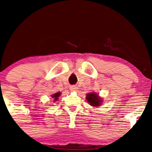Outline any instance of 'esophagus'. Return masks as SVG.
<instances>
[{"label": "esophagus", "mask_w": 152, "mask_h": 152, "mask_svg": "<svg viewBox=\"0 0 152 152\" xmlns=\"http://www.w3.org/2000/svg\"><path fill=\"white\" fill-rule=\"evenodd\" d=\"M70 88L72 91H78V87L76 86H71Z\"/></svg>", "instance_id": "obj_1"}]
</instances>
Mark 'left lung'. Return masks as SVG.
<instances>
[{
	"mask_svg": "<svg viewBox=\"0 0 152 152\" xmlns=\"http://www.w3.org/2000/svg\"><path fill=\"white\" fill-rule=\"evenodd\" d=\"M86 99L91 106H95V107L100 106L102 102V100L100 99V97L97 95V94L95 93L87 94Z\"/></svg>",
	"mask_w": 152,
	"mask_h": 152,
	"instance_id": "8db88e82",
	"label": "left lung"
}]
</instances>
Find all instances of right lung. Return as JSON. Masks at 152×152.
I'll return each instance as SVG.
<instances>
[{
    "label": "right lung",
    "mask_w": 152,
    "mask_h": 152,
    "mask_svg": "<svg viewBox=\"0 0 152 152\" xmlns=\"http://www.w3.org/2000/svg\"><path fill=\"white\" fill-rule=\"evenodd\" d=\"M60 95H61V93L60 92H58V93H56L53 94V95H52V98L54 99V101H57L58 100V97L60 96Z\"/></svg>",
    "instance_id": "1"
}]
</instances>
